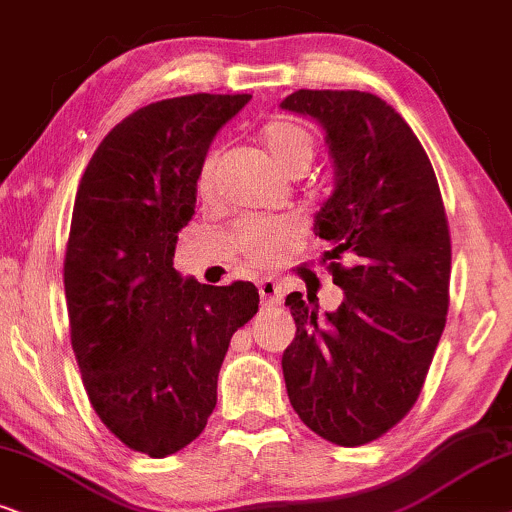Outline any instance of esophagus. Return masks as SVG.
Listing matches in <instances>:
<instances>
[{
  "label": "esophagus",
  "mask_w": 512,
  "mask_h": 512,
  "mask_svg": "<svg viewBox=\"0 0 512 512\" xmlns=\"http://www.w3.org/2000/svg\"><path fill=\"white\" fill-rule=\"evenodd\" d=\"M257 288H260V297H262L264 307H278V304L283 302V290L276 281H271V278H267V281H260V286Z\"/></svg>",
  "instance_id": "obj_1"
}]
</instances>
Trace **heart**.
Masks as SVG:
<instances>
[{"instance_id":"obj_1","label":"heart","mask_w":512,"mask_h":512,"mask_svg":"<svg viewBox=\"0 0 512 512\" xmlns=\"http://www.w3.org/2000/svg\"><path fill=\"white\" fill-rule=\"evenodd\" d=\"M262 141L274 160L288 174H302L316 153V139L307 127L288 118H274L262 127ZM217 153H210L200 163L196 189L200 196H210L215 184ZM295 241V226L283 219H243L236 226V243L252 264H274Z\"/></svg>"}]
</instances>
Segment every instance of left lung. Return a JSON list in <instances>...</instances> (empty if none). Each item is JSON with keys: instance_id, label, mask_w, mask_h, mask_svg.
I'll list each match as a JSON object with an SVG mask.
<instances>
[{"instance_id": "1", "label": "left lung", "mask_w": 512, "mask_h": 512, "mask_svg": "<svg viewBox=\"0 0 512 512\" xmlns=\"http://www.w3.org/2000/svg\"><path fill=\"white\" fill-rule=\"evenodd\" d=\"M281 108L326 129L335 191L314 231L345 290L323 316L316 295L286 297L297 331L283 378L309 430L361 446L394 428L423 390L449 312V222L428 153L380 96L300 89Z\"/></svg>"}]
</instances>
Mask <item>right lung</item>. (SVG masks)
<instances>
[{"label":"right lung","instance_id":"1","mask_svg":"<svg viewBox=\"0 0 512 512\" xmlns=\"http://www.w3.org/2000/svg\"><path fill=\"white\" fill-rule=\"evenodd\" d=\"M250 99L148 103L106 134L77 186L63 262L70 342L96 416L151 458L205 430L231 335L260 304L248 281L205 286L172 262L200 163Z\"/></svg>","mask_w":512,"mask_h":512}]
</instances>
